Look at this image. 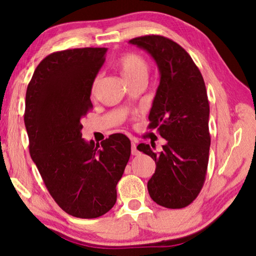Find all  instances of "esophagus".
Returning <instances> with one entry per match:
<instances>
[{
    "mask_svg": "<svg viewBox=\"0 0 256 256\" xmlns=\"http://www.w3.org/2000/svg\"><path fill=\"white\" fill-rule=\"evenodd\" d=\"M132 156H138V154H140V150H137V145H136V143H132Z\"/></svg>",
    "mask_w": 256,
    "mask_h": 256,
    "instance_id": "obj_1",
    "label": "esophagus"
}]
</instances>
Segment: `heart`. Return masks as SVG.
<instances>
[{"mask_svg":"<svg viewBox=\"0 0 256 256\" xmlns=\"http://www.w3.org/2000/svg\"><path fill=\"white\" fill-rule=\"evenodd\" d=\"M119 69L124 77L126 80L130 82L132 80H136L138 78L146 77L148 76V64L146 58L138 54L136 52H128L121 56L118 61H116ZM98 82L100 78L95 77L92 82L90 85V94L92 96H95L98 94Z\"/></svg>","mask_w":256,"mask_h":256,"instance_id":"heart-1","label":"heart"}]
</instances>
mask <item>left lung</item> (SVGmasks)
Returning <instances> with one entry per match:
<instances>
[{"label":"left lung","mask_w":256,"mask_h":256,"mask_svg":"<svg viewBox=\"0 0 256 256\" xmlns=\"http://www.w3.org/2000/svg\"><path fill=\"white\" fill-rule=\"evenodd\" d=\"M129 43L148 51L160 71L148 128L158 127L166 144L160 153L148 144L137 146L156 164L148 182L150 196L161 206L186 208L198 196L208 171L210 106L204 79L190 54L172 40L146 35Z\"/></svg>","instance_id":"8db88e82"}]
</instances>
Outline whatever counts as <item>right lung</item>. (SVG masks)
Here are the masks:
<instances>
[{
  "mask_svg": "<svg viewBox=\"0 0 256 256\" xmlns=\"http://www.w3.org/2000/svg\"><path fill=\"white\" fill-rule=\"evenodd\" d=\"M106 53V48L51 53L37 66L26 92L30 156L58 206L82 219L113 208L132 150L124 134L110 135L100 146L82 138V119L93 108L90 85Z\"/></svg>",
  "mask_w": 256,
  "mask_h": 256,
  "instance_id": "add662e5",
  "label": "right lung"
}]
</instances>
